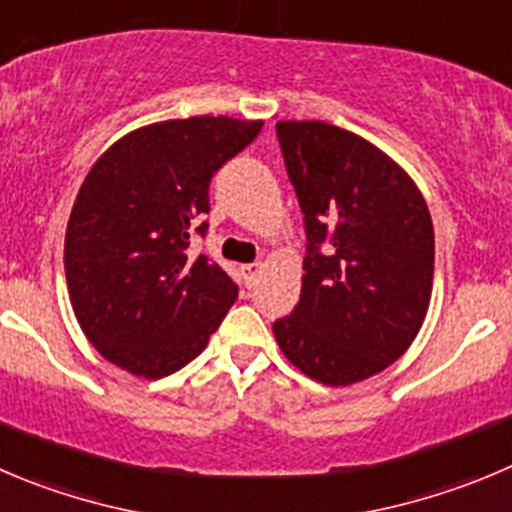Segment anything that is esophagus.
<instances>
[{
    "label": "esophagus",
    "mask_w": 512,
    "mask_h": 512,
    "mask_svg": "<svg viewBox=\"0 0 512 512\" xmlns=\"http://www.w3.org/2000/svg\"><path fill=\"white\" fill-rule=\"evenodd\" d=\"M259 274H261V266H259V264H246V266H241V276H243V281H246V286L256 284V279H259Z\"/></svg>",
    "instance_id": "1"
}]
</instances>
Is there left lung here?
I'll return each instance as SVG.
<instances>
[{"instance_id": "left-lung-1", "label": "left lung", "mask_w": 512, "mask_h": 512, "mask_svg": "<svg viewBox=\"0 0 512 512\" xmlns=\"http://www.w3.org/2000/svg\"><path fill=\"white\" fill-rule=\"evenodd\" d=\"M306 228L299 304L274 321L306 377L344 387L397 362L425 321L435 231L410 175L369 140L321 123H276Z\"/></svg>"}]
</instances>
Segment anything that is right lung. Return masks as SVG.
Segmentation results:
<instances>
[{"mask_svg":"<svg viewBox=\"0 0 512 512\" xmlns=\"http://www.w3.org/2000/svg\"><path fill=\"white\" fill-rule=\"evenodd\" d=\"M261 120L201 115L120 138L92 165L72 206L65 276L82 332L107 362L160 379L206 349L238 296L206 256L208 186L256 140Z\"/></svg>","mask_w":512,"mask_h":512,"instance_id":"1","label":"right lung"}]
</instances>
